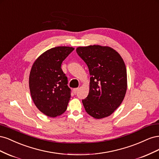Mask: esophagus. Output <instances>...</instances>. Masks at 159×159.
Here are the masks:
<instances>
[{"label": "esophagus", "mask_w": 159, "mask_h": 159, "mask_svg": "<svg viewBox=\"0 0 159 159\" xmlns=\"http://www.w3.org/2000/svg\"><path fill=\"white\" fill-rule=\"evenodd\" d=\"M78 90H79V89H78V88H75V89H73V91H74V93H76L78 92Z\"/></svg>", "instance_id": "1"}]
</instances>
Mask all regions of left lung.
Returning <instances> with one entry per match:
<instances>
[{
  "label": "left lung",
  "instance_id": "8db88e82",
  "mask_svg": "<svg viewBox=\"0 0 159 159\" xmlns=\"http://www.w3.org/2000/svg\"><path fill=\"white\" fill-rule=\"evenodd\" d=\"M76 52L90 74L89 94L82 100L85 110L95 119L109 116L121 104L127 91V70L123 58L109 46H80Z\"/></svg>",
  "mask_w": 159,
  "mask_h": 159
}]
</instances>
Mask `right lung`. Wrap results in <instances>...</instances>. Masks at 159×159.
Here are the masks:
<instances>
[{"label": "right lung", "mask_w": 159, "mask_h": 159, "mask_svg": "<svg viewBox=\"0 0 159 159\" xmlns=\"http://www.w3.org/2000/svg\"><path fill=\"white\" fill-rule=\"evenodd\" d=\"M74 50L57 46L48 50L34 62L29 75L31 97L36 107L50 117L64 113L70 100L68 78L61 65Z\"/></svg>", "instance_id": "obj_1"}]
</instances>
